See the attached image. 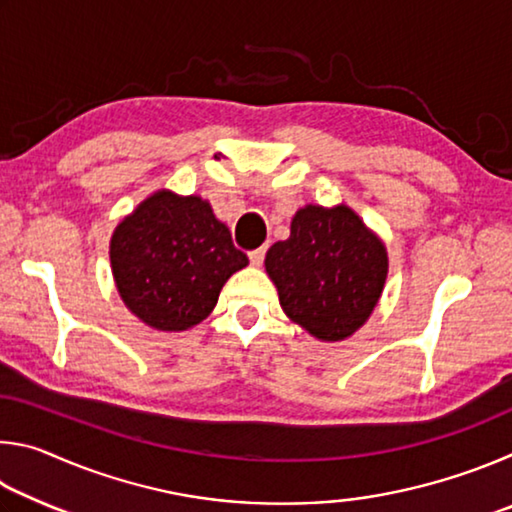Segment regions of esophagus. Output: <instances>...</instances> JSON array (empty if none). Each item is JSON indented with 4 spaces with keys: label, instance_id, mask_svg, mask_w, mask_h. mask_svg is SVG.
Returning a JSON list of instances; mask_svg holds the SVG:
<instances>
[{
    "label": "esophagus",
    "instance_id": "34e87169",
    "mask_svg": "<svg viewBox=\"0 0 512 512\" xmlns=\"http://www.w3.org/2000/svg\"><path fill=\"white\" fill-rule=\"evenodd\" d=\"M264 255H266V248H255V250H250V253H248L250 264H253V266H259V264L264 262Z\"/></svg>",
    "mask_w": 512,
    "mask_h": 512
}]
</instances>
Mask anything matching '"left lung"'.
<instances>
[{
  "label": "left lung",
  "mask_w": 512,
  "mask_h": 512,
  "mask_svg": "<svg viewBox=\"0 0 512 512\" xmlns=\"http://www.w3.org/2000/svg\"><path fill=\"white\" fill-rule=\"evenodd\" d=\"M264 264L284 314L320 341L357 332L388 273L386 246L348 205L302 207L289 239L268 248Z\"/></svg>",
  "instance_id": "left-lung-1"
}]
</instances>
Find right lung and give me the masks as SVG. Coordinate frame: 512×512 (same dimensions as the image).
I'll return each instance as SVG.
<instances>
[{
    "instance_id": "1",
    "label": "right lung",
    "mask_w": 512,
    "mask_h": 512,
    "mask_svg": "<svg viewBox=\"0 0 512 512\" xmlns=\"http://www.w3.org/2000/svg\"><path fill=\"white\" fill-rule=\"evenodd\" d=\"M110 264L121 300L142 323L183 332L210 316L248 257L201 196L160 189L112 232Z\"/></svg>"
}]
</instances>
